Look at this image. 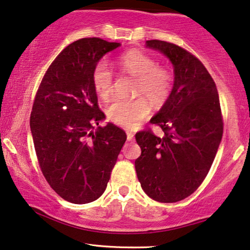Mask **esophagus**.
<instances>
[{
  "label": "esophagus",
  "mask_w": 250,
  "mask_h": 250,
  "mask_svg": "<svg viewBox=\"0 0 250 250\" xmlns=\"http://www.w3.org/2000/svg\"><path fill=\"white\" fill-rule=\"evenodd\" d=\"M133 136H134V134L131 131H126V140H128V141L133 140Z\"/></svg>",
  "instance_id": "esophagus-1"
}]
</instances>
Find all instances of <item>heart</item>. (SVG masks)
Segmentation results:
<instances>
[{
	"instance_id": "obj_1",
	"label": "heart",
	"mask_w": 250,
	"mask_h": 250,
	"mask_svg": "<svg viewBox=\"0 0 250 250\" xmlns=\"http://www.w3.org/2000/svg\"><path fill=\"white\" fill-rule=\"evenodd\" d=\"M118 65L137 78L136 94L148 98L151 104L159 106L168 101L173 89V73L166 66H159L156 59L139 50H129L118 59ZM92 83L102 100H108L113 92V73L106 61L101 60L94 65ZM144 97L136 99L117 98L106 108V114L114 124L132 129L149 116L150 104Z\"/></svg>"
}]
</instances>
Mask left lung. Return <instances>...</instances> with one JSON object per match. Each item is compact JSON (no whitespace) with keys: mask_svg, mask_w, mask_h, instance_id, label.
<instances>
[{"mask_svg":"<svg viewBox=\"0 0 250 250\" xmlns=\"http://www.w3.org/2000/svg\"><path fill=\"white\" fill-rule=\"evenodd\" d=\"M146 46L165 54L173 65L172 93L150 122L136 134L141 156L134 162L144 191L159 203H177L195 192L207 176L223 138L218 91L198 59L172 43L149 40Z\"/></svg>","mask_w":250,"mask_h":250,"instance_id":"obj_1","label":"left lung"}]
</instances>
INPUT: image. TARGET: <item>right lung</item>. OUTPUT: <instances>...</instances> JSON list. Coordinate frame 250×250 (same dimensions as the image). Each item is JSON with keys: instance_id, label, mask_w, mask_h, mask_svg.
<instances>
[{"instance_id": "1", "label": "right lung", "mask_w": 250, "mask_h": 250, "mask_svg": "<svg viewBox=\"0 0 250 250\" xmlns=\"http://www.w3.org/2000/svg\"><path fill=\"white\" fill-rule=\"evenodd\" d=\"M120 45L99 38L71 43L51 63L35 96L30 126L40 168L51 188L72 204L104 192L126 140L111 122L99 125L105 116L92 83L94 65Z\"/></svg>"}]
</instances>
